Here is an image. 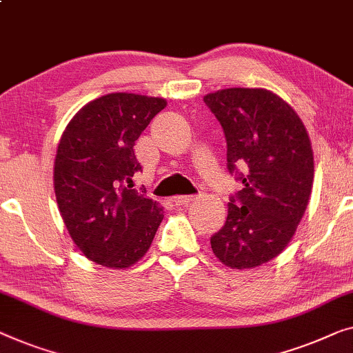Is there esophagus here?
I'll use <instances>...</instances> for the list:
<instances>
[{"mask_svg": "<svg viewBox=\"0 0 353 353\" xmlns=\"http://www.w3.org/2000/svg\"><path fill=\"white\" fill-rule=\"evenodd\" d=\"M194 196H175L173 197V203H175V205H188Z\"/></svg>", "mask_w": 353, "mask_h": 353, "instance_id": "1", "label": "esophagus"}]
</instances>
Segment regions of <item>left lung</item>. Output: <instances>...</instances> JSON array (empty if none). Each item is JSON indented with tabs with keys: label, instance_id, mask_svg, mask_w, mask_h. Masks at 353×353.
<instances>
[{
	"label": "left lung",
	"instance_id": "1",
	"mask_svg": "<svg viewBox=\"0 0 353 353\" xmlns=\"http://www.w3.org/2000/svg\"><path fill=\"white\" fill-rule=\"evenodd\" d=\"M203 101L226 137L228 170L243 185L228 203L224 226L210 239L212 250L228 268H256L283 252L307 208L310 139L296 111L270 90L223 89Z\"/></svg>",
	"mask_w": 353,
	"mask_h": 353
}]
</instances>
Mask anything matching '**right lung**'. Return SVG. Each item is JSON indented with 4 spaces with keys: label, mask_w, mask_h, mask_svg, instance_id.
I'll list each match as a JSON object with an SVG mask.
<instances>
[{
    "label": "right lung",
    "mask_w": 353,
    "mask_h": 353,
    "mask_svg": "<svg viewBox=\"0 0 353 353\" xmlns=\"http://www.w3.org/2000/svg\"><path fill=\"white\" fill-rule=\"evenodd\" d=\"M157 97L116 92L89 101L68 122L54 162L57 205L85 258L125 269L145 256L164 218L159 203L132 189L141 170L135 141L165 108Z\"/></svg>",
    "instance_id": "right-lung-1"
}]
</instances>
